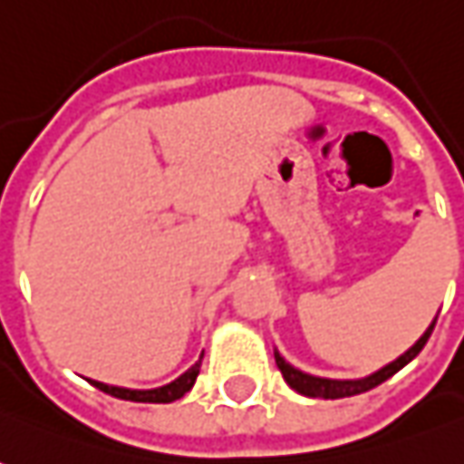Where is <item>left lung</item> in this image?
Returning <instances> with one entry per match:
<instances>
[{
  "label": "left lung",
  "instance_id": "left-lung-1",
  "mask_svg": "<svg viewBox=\"0 0 464 464\" xmlns=\"http://www.w3.org/2000/svg\"><path fill=\"white\" fill-rule=\"evenodd\" d=\"M434 324H437V318L431 321V326L426 328L421 334V339L413 343L408 352H403L398 360H392L391 364H385V367H380L377 372L367 377H360V380H331V377H315L308 375V372H303V370H297L293 367L290 362H285L280 352L275 349V362H277V367H280L282 377H285V382L297 391L300 395H308V398H324V401H336V398H349V395H360V392H367L377 388L380 382H385L388 377H392L398 370H403L408 362L413 360L419 352L423 349V343L429 342V336H431V331H434Z\"/></svg>",
  "mask_w": 464,
  "mask_h": 464
}]
</instances>
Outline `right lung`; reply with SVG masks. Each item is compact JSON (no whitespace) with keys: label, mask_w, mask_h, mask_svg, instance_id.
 Segmentation results:
<instances>
[{"label":"right lung","mask_w":464,"mask_h":464,"mask_svg":"<svg viewBox=\"0 0 464 464\" xmlns=\"http://www.w3.org/2000/svg\"><path fill=\"white\" fill-rule=\"evenodd\" d=\"M200 360L195 362L184 375H179L177 380H171L169 385H161V388H151V391H130V388H118V385H104V382H97V380H89L94 388H100L107 395H115L121 401H136V403H171V401H179L184 392L192 391L195 380L200 375Z\"/></svg>","instance_id":"right-lung-1"}]
</instances>
